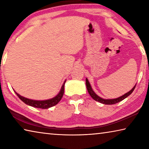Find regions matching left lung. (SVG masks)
Instances as JSON below:
<instances>
[{"instance_id":"8db88e82","label":"left lung","mask_w":149,"mask_h":149,"mask_svg":"<svg viewBox=\"0 0 149 149\" xmlns=\"http://www.w3.org/2000/svg\"><path fill=\"white\" fill-rule=\"evenodd\" d=\"M86 86H87V89L88 92H89V93L90 96L93 98V99L96 100V101H98V102L102 103V104H116V103H118L120 101H122V100L125 99L126 97H127L128 96L132 94L133 91H134L136 85H135V86L132 88V89L129 92L126 93L125 94H124L122 96H121V97H120L117 98V99H102L101 97H99V96H98L94 91H93V90L92 89V87H91V86L90 83L89 82V81H88L87 78H86Z\"/></svg>"}]
</instances>
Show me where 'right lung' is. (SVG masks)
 <instances>
[{
    "label": "right lung",
    "instance_id": "right-lung-1",
    "mask_svg": "<svg viewBox=\"0 0 149 149\" xmlns=\"http://www.w3.org/2000/svg\"><path fill=\"white\" fill-rule=\"evenodd\" d=\"M65 83V81H64V84H63L62 86L61 87V89H60V92L58 93L56 97H54L52 99H50L49 100H31L27 99L26 97H22V96L19 95L18 93H17L16 91V94L17 95L20 99H21L22 101L24 103H26V104L31 106V107H35V108H42V109H47V108H50L52 107H54L58 103L60 102V100L62 99V96L64 95V84Z\"/></svg>",
    "mask_w": 149,
    "mask_h": 149
}]
</instances>
